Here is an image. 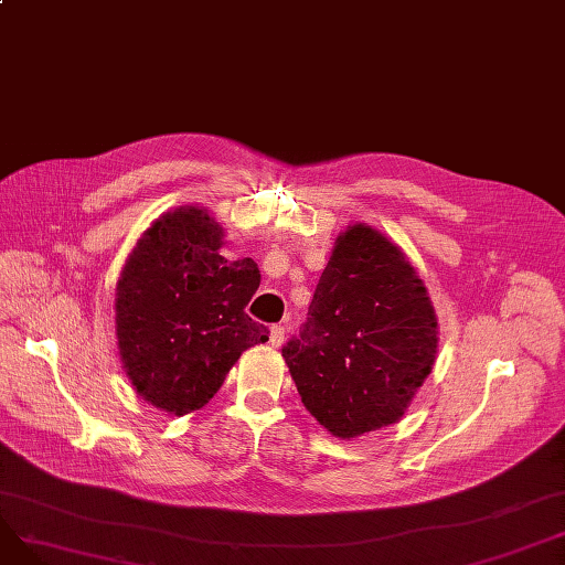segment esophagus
Returning <instances> with one entry per match:
<instances>
[{
	"instance_id": "esophagus-1",
	"label": "esophagus",
	"mask_w": 565,
	"mask_h": 565,
	"mask_svg": "<svg viewBox=\"0 0 565 565\" xmlns=\"http://www.w3.org/2000/svg\"><path fill=\"white\" fill-rule=\"evenodd\" d=\"M284 328H281V324H273V328H270V345L273 348H279L281 343H284Z\"/></svg>"
}]
</instances>
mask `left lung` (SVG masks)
<instances>
[{"mask_svg": "<svg viewBox=\"0 0 565 565\" xmlns=\"http://www.w3.org/2000/svg\"><path fill=\"white\" fill-rule=\"evenodd\" d=\"M437 345L435 307L417 267L392 237L358 222L337 237L284 360L311 417L352 439L403 417Z\"/></svg>", "mask_w": 565, "mask_h": 565, "instance_id": "left-lung-1", "label": "left lung"}]
</instances>
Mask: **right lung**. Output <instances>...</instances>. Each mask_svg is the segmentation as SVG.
I'll use <instances>...</instances> for the list:
<instances>
[{"instance_id": "right-lung-1", "label": "right lung", "mask_w": 565, "mask_h": 565, "mask_svg": "<svg viewBox=\"0 0 565 565\" xmlns=\"http://www.w3.org/2000/svg\"><path fill=\"white\" fill-rule=\"evenodd\" d=\"M224 228L203 205L148 226L114 295L118 358L132 390L167 414L201 409L241 354L270 332L245 313L260 286L252 258L226 260Z\"/></svg>"}]
</instances>
